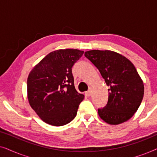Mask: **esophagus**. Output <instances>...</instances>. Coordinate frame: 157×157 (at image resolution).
Segmentation results:
<instances>
[{"label": "esophagus", "instance_id": "esophagus-1", "mask_svg": "<svg viewBox=\"0 0 157 157\" xmlns=\"http://www.w3.org/2000/svg\"><path fill=\"white\" fill-rule=\"evenodd\" d=\"M91 93H92V92H91V89H90L89 90V91L86 92L85 94H86V96H90L91 95Z\"/></svg>", "mask_w": 157, "mask_h": 157}]
</instances>
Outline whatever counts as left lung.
Listing matches in <instances>:
<instances>
[{"mask_svg":"<svg viewBox=\"0 0 157 157\" xmlns=\"http://www.w3.org/2000/svg\"><path fill=\"white\" fill-rule=\"evenodd\" d=\"M84 56L98 68L109 89L106 106L98 109L101 119L111 125L132 118L140 106L144 93L142 79L132 62L112 51L91 50Z\"/></svg>","mask_w":157,"mask_h":157,"instance_id":"1","label":"left lung"}]
</instances>
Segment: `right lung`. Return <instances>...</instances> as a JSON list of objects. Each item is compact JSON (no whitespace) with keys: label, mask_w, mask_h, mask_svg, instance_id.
Returning a JSON list of instances; mask_svg holds the SVG:
<instances>
[{"label":"right lung","mask_w":157,"mask_h":157,"mask_svg":"<svg viewBox=\"0 0 157 157\" xmlns=\"http://www.w3.org/2000/svg\"><path fill=\"white\" fill-rule=\"evenodd\" d=\"M83 53V51L71 48L52 51L29 73V103L46 124L61 126L76 117L84 96L75 89L71 68Z\"/></svg>","instance_id":"add662e5"}]
</instances>
